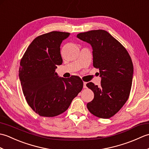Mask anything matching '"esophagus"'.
<instances>
[{
	"instance_id": "obj_1",
	"label": "esophagus",
	"mask_w": 149,
	"mask_h": 149,
	"mask_svg": "<svg viewBox=\"0 0 149 149\" xmlns=\"http://www.w3.org/2000/svg\"><path fill=\"white\" fill-rule=\"evenodd\" d=\"M86 83H86V82H84L83 83V88H86L87 87H86Z\"/></svg>"
}]
</instances>
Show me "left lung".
Listing matches in <instances>:
<instances>
[{"label":"left lung","mask_w":149,"mask_h":149,"mask_svg":"<svg viewBox=\"0 0 149 149\" xmlns=\"http://www.w3.org/2000/svg\"><path fill=\"white\" fill-rule=\"evenodd\" d=\"M79 39L90 43L93 49V65L99 69L100 86L88 83L94 99L87 104L89 111L101 118H109L127 102L130 95L133 65L127 50L104 30L78 34Z\"/></svg>","instance_id":"left-lung-1"}]
</instances>
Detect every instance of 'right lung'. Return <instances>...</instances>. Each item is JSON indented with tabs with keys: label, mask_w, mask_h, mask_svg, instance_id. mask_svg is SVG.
Masks as SVG:
<instances>
[{
	"label": "right lung",
	"mask_w": 149,
	"mask_h": 149,
	"mask_svg": "<svg viewBox=\"0 0 149 149\" xmlns=\"http://www.w3.org/2000/svg\"><path fill=\"white\" fill-rule=\"evenodd\" d=\"M70 33L52 31L34 39L21 59L19 78L24 97L41 116L53 117L67 110L83 88L77 75L59 77L55 70L62 64L60 45Z\"/></svg>",
	"instance_id": "obj_1"
}]
</instances>
